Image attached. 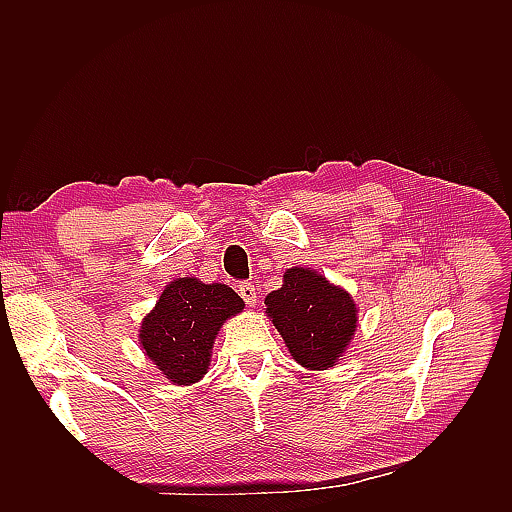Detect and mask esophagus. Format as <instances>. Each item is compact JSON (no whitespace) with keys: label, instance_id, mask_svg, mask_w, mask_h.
Returning <instances> with one entry per match:
<instances>
[{"label":"esophagus","instance_id":"esophagus-1","mask_svg":"<svg viewBox=\"0 0 512 512\" xmlns=\"http://www.w3.org/2000/svg\"><path fill=\"white\" fill-rule=\"evenodd\" d=\"M239 294L241 299L245 301V305H256V288L250 284V282H241L239 284Z\"/></svg>","mask_w":512,"mask_h":512}]
</instances>
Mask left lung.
<instances>
[{
	"instance_id": "8db88e82",
	"label": "left lung",
	"mask_w": 512,
	"mask_h": 512,
	"mask_svg": "<svg viewBox=\"0 0 512 512\" xmlns=\"http://www.w3.org/2000/svg\"><path fill=\"white\" fill-rule=\"evenodd\" d=\"M265 305L294 361L309 369L333 367L356 329L350 294L303 267L288 269Z\"/></svg>"
}]
</instances>
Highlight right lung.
Returning a JSON list of instances; mask_svg holds the SVG:
<instances>
[{
    "instance_id": "obj_1",
    "label": "right lung",
    "mask_w": 512,
    "mask_h": 512,
    "mask_svg": "<svg viewBox=\"0 0 512 512\" xmlns=\"http://www.w3.org/2000/svg\"><path fill=\"white\" fill-rule=\"evenodd\" d=\"M241 309V297L226 284L181 277L164 288L153 312L145 316L141 344L170 382L192 384L207 374L222 322Z\"/></svg>"
}]
</instances>
